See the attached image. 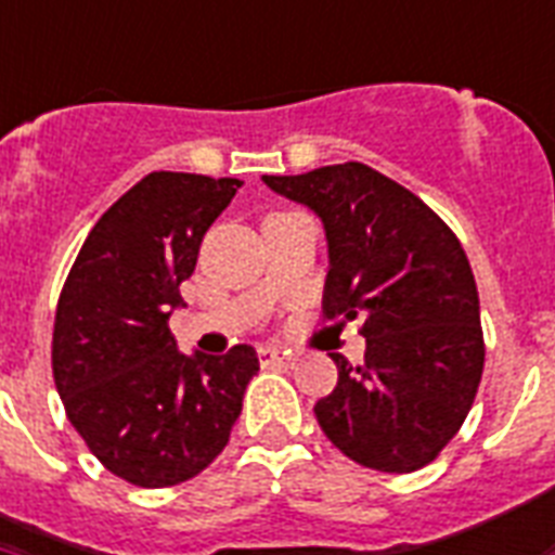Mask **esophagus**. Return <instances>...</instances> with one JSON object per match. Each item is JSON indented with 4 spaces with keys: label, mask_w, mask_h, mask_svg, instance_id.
<instances>
[{
    "label": "esophagus",
    "mask_w": 555,
    "mask_h": 555,
    "mask_svg": "<svg viewBox=\"0 0 555 555\" xmlns=\"http://www.w3.org/2000/svg\"><path fill=\"white\" fill-rule=\"evenodd\" d=\"M259 360L264 365H285L294 360V354L291 351H285V348H276V346H259Z\"/></svg>",
    "instance_id": "esophagus-1"
}]
</instances>
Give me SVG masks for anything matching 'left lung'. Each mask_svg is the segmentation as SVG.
I'll return each mask as SVG.
<instances>
[{
	"instance_id": "8db88e82",
	"label": "left lung",
	"mask_w": 555,
	"mask_h": 555,
	"mask_svg": "<svg viewBox=\"0 0 555 555\" xmlns=\"http://www.w3.org/2000/svg\"><path fill=\"white\" fill-rule=\"evenodd\" d=\"M261 181L322 221L325 317L365 320L363 363L331 354L337 386L313 405L322 431L369 469H421L455 438L481 383V308L464 247L414 192L357 160Z\"/></svg>"
}]
</instances>
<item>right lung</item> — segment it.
<instances>
[{
    "label": "right lung",
    "instance_id": "obj_1",
    "mask_svg": "<svg viewBox=\"0 0 555 555\" xmlns=\"http://www.w3.org/2000/svg\"><path fill=\"white\" fill-rule=\"evenodd\" d=\"M238 178L152 172L103 212L65 279L54 320L56 391L86 447L138 487L190 481L227 447L253 346L178 351L169 317L184 305L198 247Z\"/></svg>",
    "mask_w": 555,
    "mask_h": 555
}]
</instances>
